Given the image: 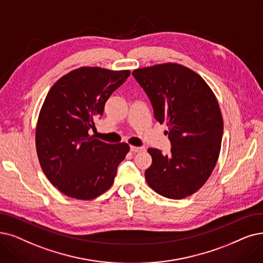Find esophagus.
Wrapping results in <instances>:
<instances>
[{"label":"esophagus","instance_id":"esophagus-1","mask_svg":"<svg viewBox=\"0 0 263 263\" xmlns=\"http://www.w3.org/2000/svg\"><path fill=\"white\" fill-rule=\"evenodd\" d=\"M144 146H135V145H132L130 146V151L134 152V153H138V152H142L144 151Z\"/></svg>","mask_w":263,"mask_h":263}]
</instances>
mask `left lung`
Listing matches in <instances>:
<instances>
[{"label": "left lung", "mask_w": 263, "mask_h": 263, "mask_svg": "<svg viewBox=\"0 0 263 263\" xmlns=\"http://www.w3.org/2000/svg\"><path fill=\"white\" fill-rule=\"evenodd\" d=\"M133 77L149 97L154 118L168 126L170 154L148 149L152 164L145 180L159 194L174 199L195 193L218 161L223 121L218 101L206 82L177 64L137 69Z\"/></svg>", "instance_id": "1"}]
</instances>
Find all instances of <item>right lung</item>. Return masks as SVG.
<instances>
[{
  "instance_id": "obj_1",
  "label": "right lung",
  "mask_w": 263,
  "mask_h": 263,
  "mask_svg": "<svg viewBox=\"0 0 263 263\" xmlns=\"http://www.w3.org/2000/svg\"><path fill=\"white\" fill-rule=\"evenodd\" d=\"M130 72L83 67L49 89L35 133L42 170L52 185L78 199H92L112 185L127 143L109 144L90 136L112 92Z\"/></svg>"
}]
</instances>
